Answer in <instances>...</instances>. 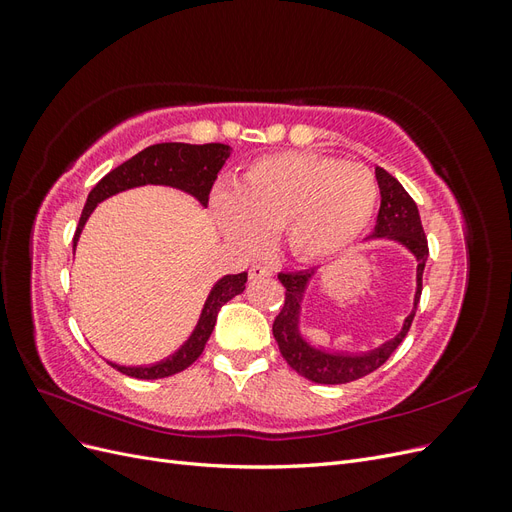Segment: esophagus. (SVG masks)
<instances>
[{
  "label": "esophagus",
  "instance_id": "esophagus-1",
  "mask_svg": "<svg viewBox=\"0 0 512 512\" xmlns=\"http://www.w3.org/2000/svg\"><path fill=\"white\" fill-rule=\"evenodd\" d=\"M271 277V269L269 267H262V265H254L250 269V280H267Z\"/></svg>",
  "mask_w": 512,
  "mask_h": 512
}]
</instances>
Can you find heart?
I'll return each instance as SVG.
<instances>
[{"mask_svg": "<svg viewBox=\"0 0 512 512\" xmlns=\"http://www.w3.org/2000/svg\"><path fill=\"white\" fill-rule=\"evenodd\" d=\"M376 200V177L363 164L277 153L247 166L237 190H215L211 209L224 235L243 247L284 230L294 254L320 260L361 235Z\"/></svg>", "mask_w": 512, "mask_h": 512, "instance_id": "obj_1", "label": "heart"}]
</instances>
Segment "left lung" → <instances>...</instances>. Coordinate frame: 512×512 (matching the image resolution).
<instances>
[{
	"label": "left lung",
	"mask_w": 512,
	"mask_h": 512,
	"mask_svg": "<svg viewBox=\"0 0 512 512\" xmlns=\"http://www.w3.org/2000/svg\"><path fill=\"white\" fill-rule=\"evenodd\" d=\"M376 179L380 188V211L376 228L371 232V237L378 239H393L401 245H406L408 250L416 258V297H414V309L412 314L406 318L404 329L401 333L391 339V342L382 344L380 348L371 350L367 354H331L322 352L318 348L309 346L299 333V314H301V301L307 288L309 277L314 275V269L307 271H294V273H280L282 286L286 288V299L284 305L273 322V337L280 352L286 359V363L297 371L299 376L318 382V384H346L352 380H359L371 371H376L380 365L389 361V356L397 350V346L404 342L408 335L412 320L416 314V305L421 301L423 292V271L425 262L429 256L427 237L421 224V215H418L416 203L412 196L404 190L391 173H386L384 168L376 166Z\"/></svg>",
	"instance_id": "8db88e82"
}]
</instances>
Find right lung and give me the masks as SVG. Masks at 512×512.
Here are the masks:
<instances>
[{"mask_svg":"<svg viewBox=\"0 0 512 512\" xmlns=\"http://www.w3.org/2000/svg\"><path fill=\"white\" fill-rule=\"evenodd\" d=\"M230 156V147L222 143H207V145H188V143H158L136 153L134 158L128 162L119 164L113 168L111 173L104 175L96 188L89 192L85 209L81 213L79 226L74 232L72 247H76L79 241L81 230L96 209L98 203L104 198L113 196L117 192L136 188V185H170V188H179L198 198V203L207 207L209 205V194L218 173L222 170L224 162ZM247 273H235L226 275L222 280L213 286L209 299L203 307V314L196 324L194 333L190 335L188 342H185L173 356H168L166 361L149 365V367H123L117 363H111L121 374L130 378H141V380H158L179 374V371L188 369L200 354H203L207 339L213 333L215 320H218V312L224 303H228L232 297H237L245 290Z\"/></svg>","mask_w":512,"mask_h":512,"instance_id":"1","label":"right lung"}]
</instances>
